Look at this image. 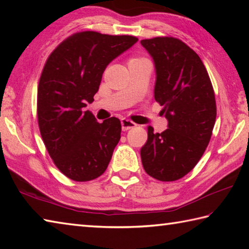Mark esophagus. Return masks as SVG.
<instances>
[{"instance_id":"obj_1","label":"esophagus","mask_w":249,"mask_h":249,"mask_svg":"<svg viewBox=\"0 0 249 249\" xmlns=\"http://www.w3.org/2000/svg\"><path fill=\"white\" fill-rule=\"evenodd\" d=\"M121 124H122V129L123 130H128L130 128H134L135 126H136V124H135L133 121L127 120V119H122Z\"/></svg>"}]
</instances>
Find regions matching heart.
<instances>
[{
	"label": "heart",
	"instance_id": "b5f03b06",
	"mask_svg": "<svg viewBox=\"0 0 249 249\" xmlns=\"http://www.w3.org/2000/svg\"><path fill=\"white\" fill-rule=\"evenodd\" d=\"M134 59H137V58H134Z\"/></svg>",
	"mask_w": 249,
	"mask_h": 249
}]
</instances>
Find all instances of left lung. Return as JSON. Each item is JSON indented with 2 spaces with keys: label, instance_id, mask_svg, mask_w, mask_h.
<instances>
[{
  "label": "left lung",
  "instance_id": "left-lung-1",
  "mask_svg": "<svg viewBox=\"0 0 249 249\" xmlns=\"http://www.w3.org/2000/svg\"><path fill=\"white\" fill-rule=\"evenodd\" d=\"M156 67L155 100L168 128L154 133L142 147V167L159 181L189 174L208 147L216 119V102L208 71L195 50L175 37L141 40Z\"/></svg>",
  "mask_w": 249,
  "mask_h": 249
}]
</instances>
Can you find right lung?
I'll return each mask as SVG.
<instances>
[{
    "instance_id": "obj_1",
    "label": "right lung",
    "mask_w": 249,
    "mask_h": 249,
    "mask_svg": "<svg viewBox=\"0 0 249 249\" xmlns=\"http://www.w3.org/2000/svg\"><path fill=\"white\" fill-rule=\"evenodd\" d=\"M137 40L129 35L79 32L46 60L37 90V120L53 163L71 180L86 182L107 170L121 138V121L109 117L99 123L83 107L94 100L107 66Z\"/></svg>"
}]
</instances>
